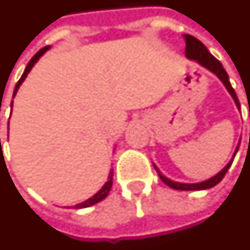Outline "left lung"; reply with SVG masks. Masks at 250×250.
<instances>
[{"label": "left lung", "instance_id": "8db88e82", "mask_svg": "<svg viewBox=\"0 0 250 250\" xmlns=\"http://www.w3.org/2000/svg\"><path fill=\"white\" fill-rule=\"evenodd\" d=\"M184 39H186V57L188 59H192V61H196L199 64H202L203 67L206 69H208L210 71H212L214 74H215L221 81L223 83V85L226 86V89L229 90V93L231 95V97L234 99V103L237 108L240 109V101H238V97L235 95L234 89L231 86V83L229 81V76L226 70L223 69L222 63L215 58V57H212L210 54V51L207 50V47L204 46L203 43L198 40L196 38H193L192 35H184ZM237 150H238V146H237V149L234 151V155L237 153ZM234 155H233V158H231V161L229 162L226 167H223L222 170L219 172L218 174H215L214 177H211V179L206 180V181H202V183H196V184H186V183H177V181H173V180H169L165 176H162L161 172L157 169V167L154 165L155 170L158 172L160 174V177L161 180L169 186L170 188H173V189H180V191H200V189H208V188H212L214 186H216L221 180L225 177V174L229 170V167L231 165V162L234 160Z\"/></svg>", "mask_w": 250, "mask_h": 250}]
</instances>
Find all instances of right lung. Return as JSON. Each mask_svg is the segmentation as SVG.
<instances>
[{
    "mask_svg": "<svg viewBox=\"0 0 250 250\" xmlns=\"http://www.w3.org/2000/svg\"><path fill=\"white\" fill-rule=\"evenodd\" d=\"M48 48H50V47H48V46L43 47L42 50H39V51L35 54L34 58L29 61V63L27 64L25 70H24V73H22L21 78L19 80V83H16V88H15V93H13V97H15L16 92H17V90H19V88H20V85H21V83H22V81H24V80L27 78L28 73L31 71V69H32V67H34V64L36 63V62H38V59H39L40 57H42V55H43V54H44V52H46L47 50H48ZM12 104H13V103H12ZM12 104H10V107H12ZM112 177H113V172H111V173H109V176H108V181H107V183H105V184H104V187L101 188L100 191L97 192L96 195H93L92 198H89L88 200H85V202H83V203L76 204V206H74V208H85V207H90V206H93V204L101 202L103 199L107 198V195H108V193H109V191H111V187H112Z\"/></svg>",
    "mask_w": 250,
    "mask_h": 250,
    "instance_id": "1",
    "label": "right lung"
}]
</instances>
